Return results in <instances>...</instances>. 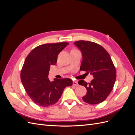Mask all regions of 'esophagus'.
Instances as JSON below:
<instances>
[{"instance_id":"1","label":"esophagus","mask_w":135,"mask_h":135,"mask_svg":"<svg viewBox=\"0 0 135 135\" xmlns=\"http://www.w3.org/2000/svg\"><path fill=\"white\" fill-rule=\"evenodd\" d=\"M73 85H75V86H78V85L79 84H78V83L76 81H73Z\"/></svg>"}]
</instances>
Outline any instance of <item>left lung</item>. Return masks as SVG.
<instances>
[{
    "label": "left lung",
    "instance_id": "8db88e82",
    "mask_svg": "<svg viewBox=\"0 0 135 135\" xmlns=\"http://www.w3.org/2000/svg\"><path fill=\"white\" fill-rule=\"evenodd\" d=\"M74 44L82 55L80 70L86 71L94 78L90 83L78 81L87 89L83 100L89 104L103 102L112 91L116 80V70L108 52L100 45L85 40L76 41Z\"/></svg>",
    "mask_w": 135,
    "mask_h": 135
}]
</instances>
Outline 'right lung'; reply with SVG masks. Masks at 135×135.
I'll return each instance as SVG.
<instances>
[{
    "mask_svg": "<svg viewBox=\"0 0 135 135\" xmlns=\"http://www.w3.org/2000/svg\"><path fill=\"white\" fill-rule=\"evenodd\" d=\"M69 43L61 42L40 45L32 50L24 62L21 80L28 96L40 107H47L56 104L65 87L71 86L69 78L48 79L51 65H55L60 52Z\"/></svg>",
    "mask_w": 135,
    "mask_h": 135,
    "instance_id": "right-lung-1",
    "label": "right lung"
}]
</instances>
